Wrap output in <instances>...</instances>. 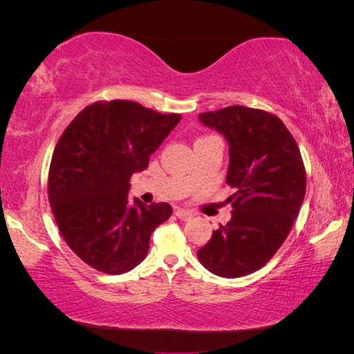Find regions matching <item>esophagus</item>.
Segmentation results:
<instances>
[{
	"label": "esophagus",
	"instance_id": "1",
	"mask_svg": "<svg viewBox=\"0 0 354 354\" xmlns=\"http://www.w3.org/2000/svg\"><path fill=\"white\" fill-rule=\"evenodd\" d=\"M175 215L178 218H181V220H184V221H187V220H190V218H194V212L192 211H187V209H176L175 211Z\"/></svg>",
	"mask_w": 354,
	"mask_h": 354
}]
</instances>
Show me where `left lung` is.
Returning a JSON list of instances; mask_svg holds the SVG:
<instances>
[{
	"label": "left lung",
	"mask_w": 354,
	"mask_h": 354,
	"mask_svg": "<svg viewBox=\"0 0 354 354\" xmlns=\"http://www.w3.org/2000/svg\"><path fill=\"white\" fill-rule=\"evenodd\" d=\"M230 147L226 183L231 220L198 250L200 262L221 278L259 270L289 234L306 194L299 148L286 124L266 111L230 106L198 115Z\"/></svg>",
	"instance_id": "obj_1"
}]
</instances>
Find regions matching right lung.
I'll list each match as a JSON object with an SVG mask.
<instances>
[{"label": "right lung", "mask_w": 354, "mask_h": 354, "mask_svg": "<svg viewBox=\"0 0 354 354\" xmlns=\"http://www.w3.org/2000/svg\"><path fill=\"white\" fill-rule=\"evenodd\" d=\"M181 120L134 101L87 106L53 153L48 198L62 237L98 272L122 274L145 259L153 231L173 212L169 203H129V179Z\"/></svg>", "instance_id": "right-lung-1"}]
</instances>
